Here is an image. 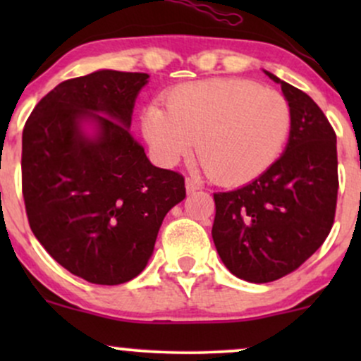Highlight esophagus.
<instances>
[{
    "mask_svg": "<svg viewBox=\"0 0 361 361\" xmlns=\"http://www.w3.org/2000/svg\"><path fill=\"white\" fill-rule=\"evenodd\" d=\"M185 186H186V192H188V193H193V192H197V190H200V183L193 181L192 178H186Z\"/></svg>",
    "mask_w": 361,
    "mask_h": 361,
    "instance_id": "obj_1",
    "label": "esophagus"
}]
</instances>
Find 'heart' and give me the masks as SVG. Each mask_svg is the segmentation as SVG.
<instances>
[{
	"label": "heart",
	"mask_w": 361,
	"mask_h": 361,
	"mask_svg": "<svg viewBox=\"0 0 361 361\" xmlns=\"http://www.w3.org/2000/svg\"><path fill=\"white\" fill-rule=\"evenodd\" d=\"M142 135L163 166H175L198 142V159L221 185L256 180L279 159L292 128L283 94L250 80L212 78L178 85L166 110L147 106Z\"/></svg>",
	"instance_id": "heart-1"
}]
</instances>
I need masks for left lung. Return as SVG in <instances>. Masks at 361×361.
Segmentation results:
<instances>
[{
    "mask_svg": "<svg viewBox=\"0 0 361 361\" xmlns=\"http://www.w3.org/2000/svg\"><path fill=\"white\" fill-rule=\"evenodd\" d=\"M292 111L285 152L243 188L214 193V244L227 270L251 283L279 280L326 241L338 200L336 134L316 102L281 81Z\"/></svg>",
    "mask_w": 361,
    "mask_h": 361,
    "instance_id": "8db88e82",
    "label": "left lung"
}]
</instances>
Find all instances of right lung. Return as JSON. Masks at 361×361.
<instances>
[{
    "instance_id": "1",
    "label": "right lung",
    "mask_w": 361,
    "mask_h": 361,
    "mask_svg": "<svg viewBox=\"0 0 361 361\" xmlns=\"http://www.w3.org/2000/svg\"><path fill=\"white\" fill-rule=\"evenodd\" d=\"M147 78L102 69L62 81L23 128L22 192L32 233L61 267L90 283L135 279L164 215L186 197L185 178L152 166L128 130Z\"/></svg>"
}]
</instances>
